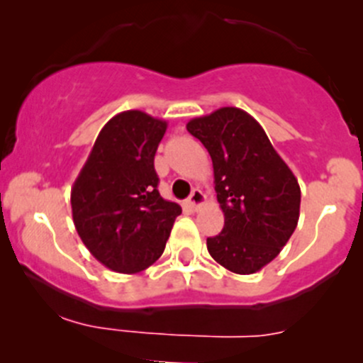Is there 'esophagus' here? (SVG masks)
<instances>
[{"mask_svg": "<svg viewBox=\"0 0 363 363\" xmlns=\"http://www.w3.org/2000/svg\"><path fill=\"white\" fill-rule=\"evenodd\" d=\"M205 200H207V199H205L202 189L196 188V189H193V193H191V195H189L188 205L193 208V211H199V208L205 203Z\"/></svg>", "mask_w": 363, "mask_h": 363, "instance_id": "obj_1", "label": "esophagus"}]
</instances>
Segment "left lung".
<instances>
[{
	"instance_id": "1",
	"label": "left lung",
	"mask_w": 363,
	"mask_h": 363,
	"mask_svg": "<svg viewBox=\"0 0 363 363\" xmlns=\"http://www.w3.org/2000/svg\"><path fill=\"white\" fill-rule=\"evenodd\" d=\"M214 167L223 232L207 239L212 258L235 274H255L272 262L295 232L300 186L258 121L221 107L186 124Z\"/></svg>"
}]
</instances>
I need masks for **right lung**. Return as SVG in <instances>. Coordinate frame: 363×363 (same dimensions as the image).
<instances>
[{
	"label": "right lung",
	"mask_w": 363,
	"mask_h": 363,
	"mask_svg": "<svg viewBox=\"0 0 363 363\" xmlns=\"http://www.w3.org/2000/svg\"><path fill=\"white\" fill-rule=\"evenodd\" d=\"M164 131L167 121L142 111L117 113L101 128L72 186L77 233L113 272L151 267L182 212L158 191L155 155Z\"/></svg>",
	"instance_id": "1"
}]
</instances>
